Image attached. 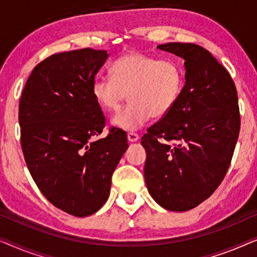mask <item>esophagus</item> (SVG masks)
<instances>
[{
  "instance_id": "1",
  "label": "esophagus",
  "mask_w": 257,
  "mask_h": 257,
  "mask_svg": "<svg viewBox=\"0 0 257 257\" xmlns=\"http://www.w3.org/2000/svg\"><path fill=\"white\" fill-rule=\"evenodd\" d=\"M127 139H128L130 143H136V142H138V140H139V136L135 132H130L127 135Z\"/></svg>"
}]
</instances>
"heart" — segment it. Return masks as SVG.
Returning a JSON list of instances; mask_svg holds the SVG:
<instances>
[{"instance_id":"b5f03b06","label":"heart","mask_w":257,"mask_h":257,"mask_svg":"<svg viewBox=\"0 0 257 257\" xmlns=\"http://www.w3.org/2000/svg\"><path fill=\"white\" fill-rule=\"evenodd\" d=\"M111 78H94L91 92L101 110L118 111L128 94L130 103L112 119V124L136 131L151 118H161L173 110L185 84L182 66L173 59H159L131 51L113 62Z\"/></svg>"}]
</instances>
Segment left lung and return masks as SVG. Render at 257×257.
Returning <instances> with one entry per match:
<instances>
[{"instance_id":"1","label":"left lung","mask_w":257,"mask_h":257,"mask_svg":"<svg viewBox=\"0 0 257 257\" xmlns=\"http://www.w3.org/2000/svg\"><path fill=\"white\" fill-rule=\"evenodd\" d=\"M158 49L185 59V86L170 113L143 136L150 194L165 209L186 212L219 187L240 132L235 84L208 50L192 43Z\"/></svg>"}]
</instances>
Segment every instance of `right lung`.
Segmentation results:
<instances>
[{
    "label": "right lung",
    "mask_w": 257,
    "mask_h": 257,
    "mask_svg": "<svg viewBox=\"0 0 257 257\" xmlns=\"http://www.w3.org/2000/svg\"><path fill=\"white\" fill-rule=\"evenodd\" d=\"M108 57L86 48L55 54L35 66L19 106L21 146L34 181L63 212L84 217L101 208L127 136L103 132L105 115L91 86Z\"/></svg>",
    "instance_id": "right-lung-1"
}]
</instances>
